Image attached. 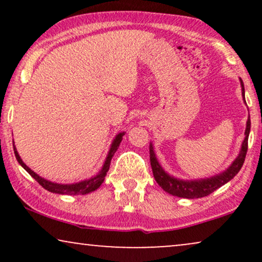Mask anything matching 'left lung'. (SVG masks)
Returning <instances> with one entry per match:
<instances>
[{
    "instance_id": "8db88e82",
    "label": "left lung",
    "mask_w": 262,
    "mask_h": 262,
    "mask_svg": "<svg viewBox=\"0 0 262 262\" xmlns=\"http://www.w3.org/2000/svg\"><path fill=\"white\" fill-rule=\"evenodd\" d=\"M241 85H242V95H243V99H245V85H243L242 80H241ZM249 131H250V118H248V120H247V127L245 132L246 137H245V141L242 143L241 151H239L238 156L236 157V160L232 162L231 166L229 167L227 170L223 171V173H221L220 175H216V177L209 178V179H203V180L182 181V180H179V179L170 177V175H168L166 171L162 169V167L160 166V163L157 162L152 145L150 144V148H149L150 163H151L154 178H155L157 184H159L164 191L169 193V194L180 196V198L193 199V198H203V196L209 195L212 192L216 191V189L220 188L221 186H223L227 184L228 181H230L242 168L243 163H245L247 150H248Z\"/></svg>"
}]
</instances>
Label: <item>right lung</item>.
Masks as SVG:
<instances>
[{"label": "right lung", "mask_w": 262, "mask_h": 262, "mask_svg": "<svg viewBox=\"0 0 262 262\" xmlns=\"http://www.w3.org/2000/svg\"><path fill=\"white\" fill-rule=\"evenodd\" d=\"M123 136H124V132H121V134L117 135V137L114 138L112 145H111L108 155H107V159L105 161V163H103L102 169L100 170V173L98 175H95L94 178L89 179V180H84V181L77 182V184H73V185L56 184V182L48 181V180H45V179L40 178L38 174H35L33 170H31L30 168H28L26 164L23 162V160L20 159L19 154H17V151H16L15 146H14V145L13 146H14V154H15V157H16L17 162H19L21 166H23L24 169L26 170L27 173L30 174L32 178L35 179V180L38 181L39 185L42 186V187H44L45 189H48L49 192H52V193H58V194L77 195V194H87V193L95 191L96 188L100 187V185L102 184L103 180H105V177H106L107 171H108V169H110L111 160H112V157L114 155V152L117 151V149L119 148V144H120L121 139H123Z\"/></svg>", "instance_id": "add662e5"}]
</instances>
